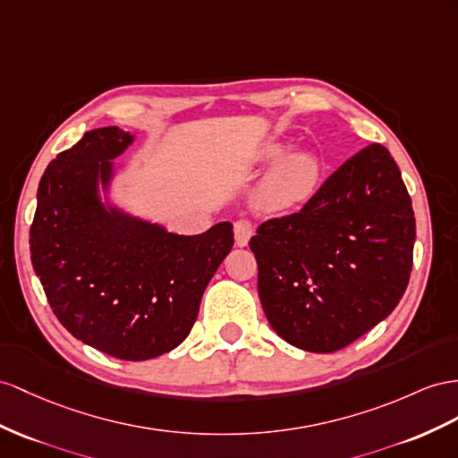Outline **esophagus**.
<instances>
[{"instance_id": "34e87169", "label": "esophagus", "mask_w": 458, "mask_h": 458, "mask_svg": "<svg viewBox=\"0 0 458 458\" xmlns=\"http://www.w3.org/2000/svg\"><path fill=\"white\" fill-rule=\"evenodd\" d=\"M253 222L248 220V218H240L236 220V225H233V233H236V243L240 245V248H243V245H248L250 238L253 236Z\"/></svg>"}]
</instances>
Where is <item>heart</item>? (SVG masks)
I'll return each instance as SVG.
<instances>
[{
    "mask_svg": "<svg viewBox=\"0 0 458 458\" xmlns=\"http://www.w3.org/2000/svg\"><path fill=\"white\" fill-rule=\"evenodd\" d=\"M286 152L283 145H267L265 160H276ZM321 164L313 155L288 157L267 175L259 190V203L271 210H284L301 205L318 190Z\"/></svg>",
    "mask_w": 458,
    "mask_h": 458,
    "instance_id": "b5f03b06",
    "label": "heart"
}]
</instances>
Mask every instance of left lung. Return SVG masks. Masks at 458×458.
<instances>
[{
  "instance_id": "obj_1",
  "label": "left lung",
  "mask_w": 458,
  "mask_h": 458,
  "mask_svg": "<svg viewBox=\"0 0 458 458\" xmlns=\"http://www.w3.org/2000/svg\"><path fill=\"white\" fill-rule=\"evenodd\" d=\"M416 218L401 170L371 143L323 182L298 213L257 228L261 306L292 346L329 354L358 341L401 301Z\"/></svg>"
}]
</instances>
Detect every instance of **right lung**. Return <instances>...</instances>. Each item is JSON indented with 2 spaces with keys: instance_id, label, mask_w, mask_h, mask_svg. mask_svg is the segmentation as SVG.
<instances>
[{
  "instance_id": "right-lung-1",
  "label": "right lung",
  "mask_w": 458,
  "mask_h": 458,
  "mask_svg": "<svg viewBox=\"0 0 458 458\" xmlns=\"http://www.w3.org/2000/svg\"><path fill=\"white\" fill-rule=\"evenodd\" d=\"M131 140L100 127L60 152L40 180L29 242L34 273L65 329L104 354L143 361L190 335L233 232L218 222L178 236L104 207L98 182H110V160Z\"/></svg>"
}]
</instances>
